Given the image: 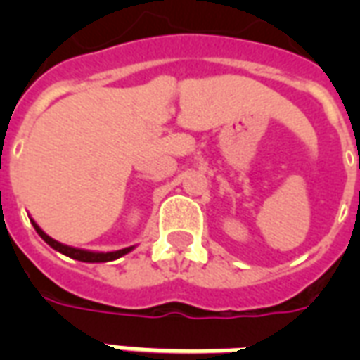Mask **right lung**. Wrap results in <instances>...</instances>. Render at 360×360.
I'll return each instance as SVG.
<instances>
[{"label":"right lung","mask_w":360,"mask_h":360,"mask_svg":"<svg viewBox=\"0 0 360 360\" xmlns=\"http://www.w3.org/2000/svg\"><path fill=\"white\" fill-rule=\"evenodd\" d=\"M31 224H33V228H35V231L41 236V239L46 243V245H50L53 248V250L61 252V254H65V256L72 257V259H78V262H84V263H104V262H114V259H120V257H123L124 254H129V252H132L136 248V245L132 246H127V248H121V250H112V252H97V250H86V248H76V246H69V245H63V243H59V240L52 239V237L48 236V233H44V231L41 230V226L37 224L35 220L30 219Z\"/></svg>","instance_id":"1"}]
</instances>
